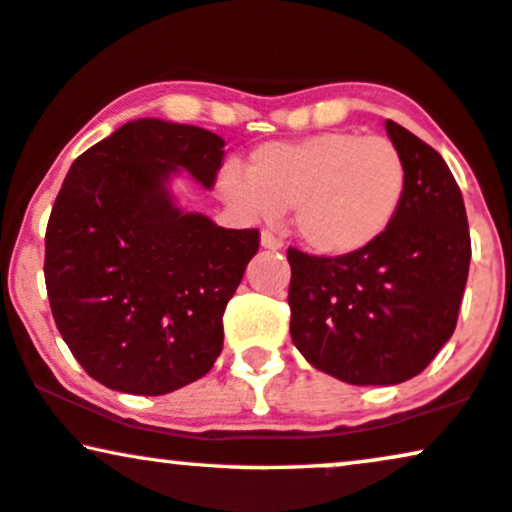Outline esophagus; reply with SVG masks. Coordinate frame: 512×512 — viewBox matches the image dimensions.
<instances>
[{
    "instance_id": "esophagus-1",
    "label": "esophagus",
    "mask_w": 512,
    "mask_h": 512,
    "mask_svg": "<svg viewBox=\"0 0 512 512\" xmlns=\"http://www.w3.org/2000/svg\"><path fill=\"white\" fill-rule=\"evenodd\" d=\"M262 248L281 250L283 248V241L276 234H271V231H262Z\"/></svg>"
}]
</instances>
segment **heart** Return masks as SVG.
Here are the masks:
<instances>
[{"instance_id":"b5f03b06","label":"heart","mask_w":512,"mask_h":512,"mask_svg":"<svg viewBox=\"0 0 512 512\" xmlns=\"http://www.w3.org/2000/svg\"><path fill=\"white\" fill-rule=\"evenodd\" d=\"M226 200L252 217L295 208L297 236L323 257L359 255L387 234L406 196L404 155L349 129L255 148L248 177L226 170Z\"/></svg>"}]
</instances>
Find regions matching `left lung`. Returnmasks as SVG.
I'll list each match as a JSON object with an SVG mask.
<instances>
[{
  "instance_id": "left-lung-1",
  "label": "left lung",
  "mask_w": 512,
  "mask_h": 512,
  "mask_svg": "<svg viewBox=\"0 0 512 512\" xmlns=\"http://www.w3.org/2000/svg\"><path fill=\"white\" fill-rule=\"evenodd\" d=\"M406 163L387 234L349 257L288 248L290 335L302 357L349 385H397L454 335L470 267L461 189L435 148L385 122Z\"/></svg>"
}]
</instances>
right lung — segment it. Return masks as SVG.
<instances>
[{"label": "right lung", "instance_id": "add662e5", "mask_svg": "<svg viewBox=\"0 0 512 512\" xmlns=\"http://www.w3.org/2000/svg\"><path fill=\"white\" fill-rule=\"evenodd\" d=\"M224 139L155 118L122 125L70 165L44 236V281L61 338L118 392L158 397L203 378L257 229H222L174 205L186 170L210 189Z\"/></svg>", "mask_w": 512, "mask_h": 512}]
</instances>
